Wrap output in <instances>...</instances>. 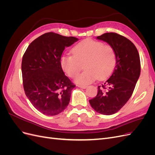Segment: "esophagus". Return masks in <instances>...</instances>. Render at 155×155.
Masks as SVG:
<instances>
[{
    "instance_id": "34e87169",
    "label": "esophagus",
    "mask_w": 155,
    "mask_h": 155,
    "mask_svg": "<svg viewBox=\"0 0 155 155\" xmlns=\"http://www.w3.org/2000/svg\"><path fill=\"white\" fill-rule=\"evenodd\" d=\"M78 87H79V88H83V89H85V88H87V86H83V85H77Z\"/></svg>"
}]
</instances>
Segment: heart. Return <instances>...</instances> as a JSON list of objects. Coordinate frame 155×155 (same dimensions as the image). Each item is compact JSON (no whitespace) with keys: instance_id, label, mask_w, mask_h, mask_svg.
<instances>
[{"instance_id":"heart-1","label":"heart","mask_w":155,"mask_h":155,"mask_svg":"<svg viewBox=\"0 0 155 155\" xmlns=\"http://www.w3.org/2000/svg\"><path fill=\"white\" fill-rule=\"evenodd\" d=\"M73 55L64 54L61 58L63 69L70 77L80 72L84 64L85 70L75 78V82L87 85L97 78L102 79L112 72L116 63V53L110 45L101 41L86 39L72 49Z\"/></svg>"}]
</instances>
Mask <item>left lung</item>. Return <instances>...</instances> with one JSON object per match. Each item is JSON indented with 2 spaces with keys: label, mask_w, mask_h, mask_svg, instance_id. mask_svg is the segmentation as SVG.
<instances>
[{
  "label": "left lung",
  "mask_w": 155,
  "mask_h": 155,
  "mask_svg": "<svg viewBox=\"0 0 155 155\" xmlns=\"http://www.w3.org/2000/svg\"><path fill=\"white\" fill-rule=\"evenodd\" d=\"M96 39L114 48L116 63L110 78L97 87V96L89 103L98 113L111 115L120 110L133 94L140 75V55L132 42L116 33H105Z\"/></svg>",
  "instance_id": "obj_1"
}]
</instances>
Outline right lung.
<instances>
[{
	"label": "right lung",
	"instance_id": "right-lung-1",
	"mask_svg": "<svg viewBox=\"0 0 155 155\" xmlns=\"http://www.w3.org/2000/svg\"><path fill=\"white\" fill-rule=\"evenodd\" d=\"M79 39L48 32L32 41L22 57L21 70L25 94L45 115L59 114L67 107L76 87L61 64L64 48Z\"/></svg>",
	"mask_w": 155,
	"mask_h": 155
}]
</instances>
